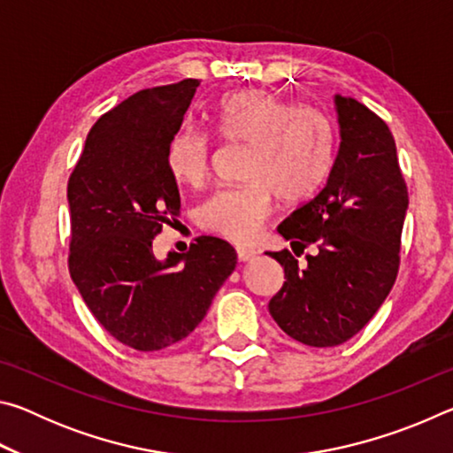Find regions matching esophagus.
Here are the masks:
<instances>
[{
	"label": "esophagus",
	"mask_w": 453,
	"mask_h": 453,
	"mask_svg": "<svg viewBox=\"0 0 453 453\" xmlns=\"http://www.w3.org/2000/svg\"><path fill=\"white\" fill-rule=\"evenodd\" d=\"M235 254H237V259H240V262H250V259H254L257 256V250L248 248V245H237Z\"/></svg>",
	"instance_id": "obj_1"
}]
</instances>
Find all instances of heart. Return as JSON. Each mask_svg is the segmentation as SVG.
Segmentation results:
<instances>
[{
	"label": "heart",
	"mask_w": 453,
	"mask_h": 453,
	"mask_svg": "<svg viewBox=\"0 0 453 453\" xmlns=\"http://www.w3.org/2000/svg\"><path fill=\"white\" fill-rule=\"evenodd\" d=\"M218 129L229 142L250 143L243 186L219 189L197 211L199 226L229 242L257 235L273 210L275 194L286 203L316 196L334 165L335 127L327 113L300 105L267 89H245L218 107ZM213 140L183 126L165 148L172 178L189 188L203 186L211 172Z\"/></svg>",
	"instance_id": "1"
}]
</instances>
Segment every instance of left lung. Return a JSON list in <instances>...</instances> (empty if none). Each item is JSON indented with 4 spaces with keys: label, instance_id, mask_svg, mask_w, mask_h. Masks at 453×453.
<instances>
[{
    "label": "left lung",
    "instance_id": "1",
    "mask_svg": "<svg viewBox=\"0 0 453 453\" xmlns=\"http://www.w3.org/2000/svg\"><path fill=\"white\" fill-rule=\"evenodd\" d=\"M340 148L326 186L278 227L289 250L267 251L286 273L270 300L283 332L311 348H334L362 329L394 288L408 186L394 135L380 116L354 97L335 96Z\"/></svg>",
    "mask_w": 453,
    "mask_h": 453
}]
</instances>
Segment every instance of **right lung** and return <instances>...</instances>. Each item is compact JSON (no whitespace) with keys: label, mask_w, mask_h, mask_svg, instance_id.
I'll return each mask as SVG.
<instances>
[{"label":"right lung","mask_w":453,"mask_h":453,"mask_svg":"<svg viewBox=\"0 0 453 453\" xmlns=\"http://www.w3.org/2000/svg\"><path fill=\"white\" fill-rule=\"evenodd\" d=\"M197 88L181 80L142 89L104 113L67 181L72 280L105 332L137 351L188 337L235 267V250L213 235L164 264L151 248L181 208L165 148Z\"/></svg>","instance_id":"add662e5"}]
</instances>
